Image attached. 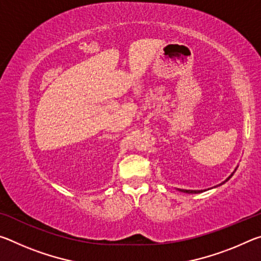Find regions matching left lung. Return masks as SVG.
I'll list each match as a JSON object with an SVG mask.
<instances>
[{
    "label": "left lung",
    "mask_w": 261,
    "mask_h": 261,
    "mask_svg": "<svg viewBox=\"0 0 261 261\" xmlns=\"http://www.w3.org/2000/svg\"><path fill=\"white\" fill-rule=\"evenodd\" d=\"M235 171H236V169H235ZM235 171H233V173H235ZM233 173H232L230 176H229V177H228L226 180H224V182H222L221 184L226 183L227 180L230 179V177H231V176L233 175ZM221 184H220V185H221ZM178 190H179V191H182V192H185V193H200V192H204V191H206V190H183V189H178Z\"/></svg>",
    "instance_id": "left-lung-1"
}]
</instances>
